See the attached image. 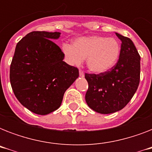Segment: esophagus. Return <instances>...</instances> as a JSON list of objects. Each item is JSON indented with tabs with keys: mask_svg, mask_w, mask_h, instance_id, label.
I'll use <instances>...</instances> for the list:
<instances>
[{
	"mask_svg": "<svg viewBox=\"0 0 152 152\" xmlns=\"http://www.w3.org/2000/svg\"><path fill=\"white\" fill-rule=\"evenodd\" d=\"M79 73H80V77H84V73H83V72L82 70H80Z\"/></svg>",
	"mask_w": 152,
	"mask_h": 152,
	"instance_id": "esophagus-1",
	"label": "esophagus"
}]
</instances>
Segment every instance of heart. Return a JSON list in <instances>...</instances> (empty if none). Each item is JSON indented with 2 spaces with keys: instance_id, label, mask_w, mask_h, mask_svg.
<instances>
[{
  "instance_id": "b5f03b06",
  "label": "heart",
  "mask_w": 152,
  "mask_h": 152,
  "mask_svg": "<svg viewBox=\"0 0 152 152\" xmlns=\"http://www.w3.org/2000/svg\"><path fill=\"white\" fill-rule=\"evenodd\" d=\"M62 51L70 64L79 66L87 59L89 71L99 74L107 72L116 64L121 47L113 38L94 35L77 39L72 46L64 44Z\"/></svg>"
}]
</instances>
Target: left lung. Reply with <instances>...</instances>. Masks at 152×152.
I'll use <instances>...</instances> for the list:
<instances>
[{
	"mask_svg": "<svg viewBox=\"0 0 152 152\" xmlns=\"http://www.w3.org/2000/svg\"><path fill=\"white\" fill-rule=\"evenodd\" d=\"M121 41L117 64L99 75L85 74L88 89L85 100L93 110L102 114L115 113L125 107L140 83V57L130 39L115 33Z\"/></svg>",
	"mask_w": 152,
	"mask_h": 152,
	"instance_id": "obj_1",
	"label": "left lung"
}]
</instances>
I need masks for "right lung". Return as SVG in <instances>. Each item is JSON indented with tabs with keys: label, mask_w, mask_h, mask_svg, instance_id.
<instances>
[{
	"label": "right lung",
	"mask_w": 152,
	"mask_h": 152,
	"mask_svg": "<svg viewBox=\"0 0 152 152\" xmlns=\"http://www.w3.org/2000/svg\"><path fill=\"white\" fill-rule=\"evenodd\" d=\"M60 32L32 31L15 46L10 66V83L15 97L33 113L46 115L61 106L65 91L79 77L77 68L63 59L53 42Z\"/></svg>",
	"instance_id": "1"
}]
</instances>
